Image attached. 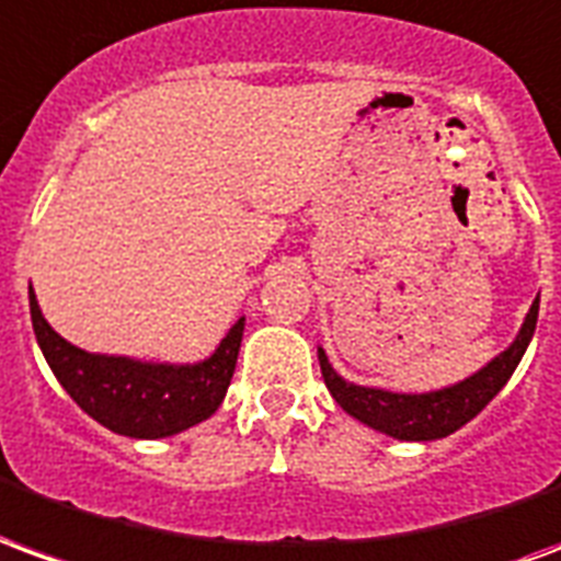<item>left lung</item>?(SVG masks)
Returning a JSON list of instances; mask_svg holds the SVG:
<instances>
[{"label":"left lung","mask_w":561,"mask_h":561,"mask_svg":"<svg viewBox=\"0 0 561 561\" xmlns=\"http://www.w3.org/2000/svg\"><path fill=\"white\" fill-rule=\"evenodd\" d=\"M538 305H541V296L531 301L519 332L499 356H492L490 363L478 368L474 375H468L459 383H450V387L428 389V392H392V389L383 387H363V383H353V380H344L337 375L323 347H317L320 371H323V380L329 392H332V399L353 420H359V423L375 428L380 435H389L396 440L447 438L456 428L471 423L511 380L516 365L523 359V353H526L528 341L535 335Z\"/></svg>","instance_id":"1"}]
</instances>
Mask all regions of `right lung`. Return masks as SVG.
I'll return each instance as SVG.
<instances>
[{
	"label": "right lung",
	"mask_w": 561,
	"mask_h": 561,
	"mask_svg": "<svg viewBox=\"0 0 561 561\" xmlns=\"http://www.w3.org/2000/svg\"><path fill=\"white\" fill-rule=\"evenodd\" d=\"M35 341L62 389L90 414L126 438H169L208 420L236 375L244 317H238L210 356L198 363H145L75 347L54 332L30 287Z\"/></svg>",
	"instance_id": "right-lung-1"
}]
</instances>
